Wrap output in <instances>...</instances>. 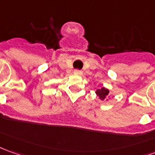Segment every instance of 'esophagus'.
Masks as SVG:
<instances>
[{
  "label": "esophagus",
  "instance_id": "esophagus-1",
  "mask_svg": "<svg viewBox=\"0 0 155 155\" xmlns=\"http://www.w3.org/2000/svg\"><path fill=\"white\" fill-rule=\"evenodd\" d=\"M74 74H82V71L80 70H74Z\"/></svg>",
  "mask_w": 155,
  "mask_h": 155
}]
</instances>
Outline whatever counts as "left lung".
Instances as JSON below:
<instances>
[{
  "label": "left lung",
  "instance_id": "8db88e82",
  "mask_svg": "<svg viewBox=\"0 0 155 155\" xmlns=\"http://www.w3.org/2000/svg\"><path fill=\"white\" fill-rule=\"evenodd\" d=\"M108 93H109V91H108L107 89L105 88H101V90H97V91H96V94L100 96V98L101 100H104V99H105V97L107 96Z\"/></svg>",
  "mask_w": 155,
  "mask_h": 155
}]
</instances>
